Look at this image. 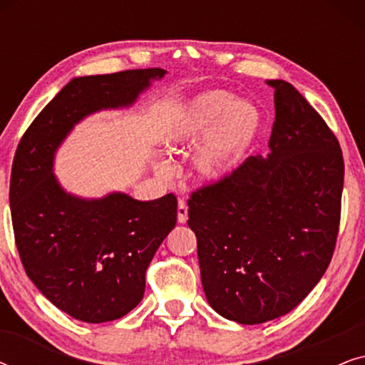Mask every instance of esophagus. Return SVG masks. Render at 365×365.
<instances>
[{
  "label": "esophagus",
  "instance_id": "esophagus-1",
  "mask_svg": "<svg viewBox=\"0 0 365 365\" xmlns=\"http://www.w3.org/2000/svg\"><path fill=\"white\" fill-rule=\"evenodd\" d=\"M178 221L181 224L187 221V204L184 199H179L178 202Z\"/></svg>",
  "mask_w": 365,
  "mask_h": 365
}]
</instances>
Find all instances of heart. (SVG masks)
Instances as JSON below:
<instances>
[{
    "mask_svg": "<svg viewBox=\"0 0 365 365\" xmlns=\"http://www.w3.org/2000/svg\"><path fill=\"white\" fill-rule=\"evenodd\" d=\"M262 126L261 111L249 101H236L231 93L199 94L174 121L168 136L169 151L191 146L206 138L192 158V171L204 182H219L236 171ZM166 174L168 168L159 166Z\"/></svg>",
    "mask_w": 365,
    "mask_h": 365,
    "instance_id": "b5f03b06",
    "label": "heart"
}]
</instances>
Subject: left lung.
Returning a JSON list of instances; mask_svg holds the SVG:
<instances>
[{
    "instance_id": "obj_1",
    "label": "left lung",
    "mask_w": 365,
    "mask_h": 365,
    "mask_svg": "<svg viewBox=\"0 0 365 365\" xmlns=\"http://www.w3.org/2000/svg\"><path fill=\"white\" fill-rule=\"evenodd\" d=\"M276 121L266 158L191 194L201 281L217 314L262 324L291 312L331 262L344 158L326 121L292 84L271 79Z\"/></svg>"
}]
</instances>
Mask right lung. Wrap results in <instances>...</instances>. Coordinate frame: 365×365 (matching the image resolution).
Segmentation results:
<instances>
[{"label": "right lung", "mask_w": 365, "mask_h": 365, "mask_svg": "<svg viewBox=\"0 0 365 365\" xmlns=\"http://www.w3.org/2000/svg\"><path fill=\"white\" fill-rule=\"evenodd\" d=\"M164 74L148 68L74 78L38 114L14 154L9 206L23 267L44 297L78 321H114L141 302L148 266L176 226L178 199L73 196L54 178V153L83 118L129 106Z\"/></svg>", "instance_id": "right-lung-1"}]
</instances>
